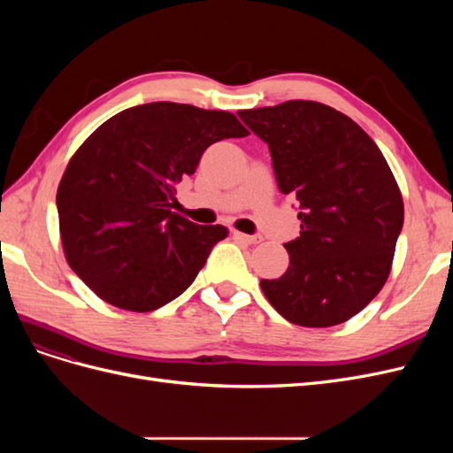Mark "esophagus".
Instances as JSON below:
<instances>
[{
  "instance_id": "esophagus-1",
  "label": "esophagus",
  "mask_w": 453,
  "mask_h": 453,
  "mask_svg": "<svg viewBox=\"0 0 453 453\" xmlns=\"http://www.w3.org/2000/svg\"><path fill=\"white\" fill-rule=\"evenodd\" d=\"M234 238H238L245 243H258L260 242V236H250V234H243V232H238V230H234Z\"/></svg>"
}]
</instances>
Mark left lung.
Segmentation results:
<instances>
[{
    "label": "left lung",
    "mask_w": 453,
    "mask_h": 453,
    "mask_svg": "<svg viewBox=\"0 0 453 453\" xmlns=\"http://www.w3.org/2000/svg\"><path fill=\"white\" fill-rule=\"evenodd\" d=\"M268 143L283 195L300 203L289 266L263 280L268 303L300 326H333L359 313L388 281L404 203L372 138L319 102L289 100L238 113Z\"/></svg>",
    "instance_id": "obj_1"
}]
</instances>
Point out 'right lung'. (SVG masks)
Listing matches in <instances>:
<instances>
[{
	"label": "right lung",
	"instance_id": "add662e5",
	"mask_svg": "<svg viewBox=\"0 0 453 453\" xmlns=\"http://www.w3.org/2000/svg\"><path fill=\"white\" fill-rule=\"evenodd\" d=\"M250 132L228 111L153 102L117 113L81 145L57 205L67 265L107 304L153 311L195 281L223 225L172 211L175 183L211 143Z\"/></svg>",
	"mask_w": 453,
	"mask_h": 453
}]
</instances>
